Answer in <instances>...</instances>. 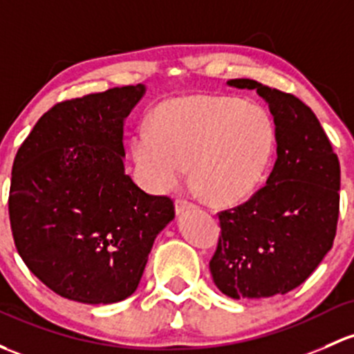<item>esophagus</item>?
I'll return each instance as SVG.
<instances>
[{"label":"esophagus","instance_id":"34e87169","mask_svg":"<svg viewBox=\"0 0 354 354\" xmlns=\"http://www.w3.org/2000/svg\"><path fill=\"white\" fill-rule=\"evenodd\" d=\"M174 208H176V214H183L185 210H188V208H193V203L188 202V200L185 198H178L176 203H174Z\"/></svg>","mask_w":354,"mask_h":354}]
</instances>
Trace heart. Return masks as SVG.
I'll return each mask as SVG.
<instances>
[{"label": "heart", "mask_w": 354, "mask_h": 354, "mask_svg": "<svg viewBox=\"0 0 354 354\" xmlns=\"http://www.w3.org/2000/svg\"><path fill=\"white\" fill-rule=\"evenodd\" d=\"M277 147V127L266 109L236 96L193 95L161 103L152 125L136 129L130 151L140 183L167 193L187 178L212 202L234 203L265 178Z\"/></svg>", "instance_id": "1"}]
</instances>
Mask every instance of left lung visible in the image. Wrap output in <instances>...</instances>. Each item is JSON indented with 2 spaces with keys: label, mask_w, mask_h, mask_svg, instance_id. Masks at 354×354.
I'll return each instance as SVG.
<instances>
[{
  "label": "left lung",
  "mask_w": 354,
  "mask_h": 354,
  "mask_svg": "<svg viewBox=\"0 0 354 354\" xmlns=\"http://www.w3.org/2000/svg\"><path fill=\"white\" fill-rule=\"evenodd\" d=\"M277 127V162L248 202L218 214L221 236L210 259L214 283L230 299L285 295L302 285L333 248L339 217L341 169L314 111L297 96L254 80Z\"/></svg>",
  "instance_id": "1"
}]
</instances>
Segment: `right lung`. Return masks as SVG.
I'll return each mask as SVG.
<instances>
[{"label": "right lung", "mask_w": 354, "mask_h": 354, "mask_svg": "<svg viewBox=\"0 0 354 354\" xmlns=\"http://www.w3.org/2000/svg\"><path fill=\"white\" fill-rule=\"evenodd\" d=\"M144 84L54 105L17 152L10 224L28 270L64 299L115 304L139 286L173 200L142 192L124 167V120Z\"/></svg>", "instance_id": "add662e5"}]
</instances>
